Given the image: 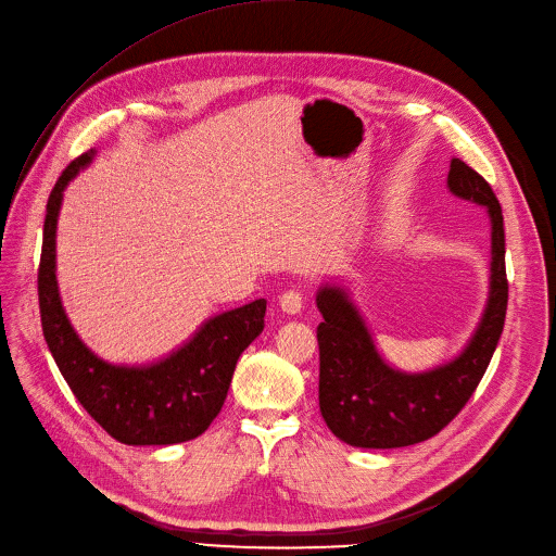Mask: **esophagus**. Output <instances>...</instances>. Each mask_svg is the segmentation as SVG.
I'll list each match as a JSON object with an SVG mask.
<instances>
[{
    "label": "esophagus",
    "instance_id": "1",
    "mask_svg": "<svg viewBox=\"0 0 556 556\" xmlns=\"http://www.w3.org/2000/svg\"><path fill=\"white\" fill-rule=\"evenodd\" d=\"M279 308H281L286 315H298V313H302V308H304L302 294L294 292V290L283 292L281 298H279Z\"/></svg>",
    "mask_w": 556,
    "mask_h": 556
}]
</instances>
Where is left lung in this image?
<instances>
[{"label": "left lung", "instance_id": "1", "mask_svg": "<svg viewBox=\"0 0 556 556\" xmlns=\"http://www.w3.org/2000/svg\"><path fill=\"white\" fill-rule=\"evenodd\" d=\"M447 188L485 207L492 224L488 304L454 359L420 374L400 371L380 355L346 286L328 281L317 290L315 302L324 317L317 326L319 412L328 429L351 447L395 450L435 435L467 404L501 340L507 311L501 203L490 182L460 159H452Z\"/></svg>", "mask_w": 556, "mask_h": 556}]
</instances>
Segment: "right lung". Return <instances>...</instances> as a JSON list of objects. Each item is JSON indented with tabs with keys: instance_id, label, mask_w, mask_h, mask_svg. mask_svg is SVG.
<instances>
[{
	"instance_id": "add662e5",
	"label": "right lung",
	"mask_w": 556,
	"mask_h": 556,
	"mask_svg": "<svg viewBox=\"0 0 556 556\" xmlns=\"http://www.w3.org/2000/svg\"><path fill=\"white\" fill-rule=\"evenodd\" d=\"M96 156L73 161L47 203L37 294L49 351L87 414L125 445H176L194 440L226 402L239 355L264 330L266 300L226 311L201 324L194 336L150 364H111L98 357L71 326L55 275V232L66 185Z\"/></svg>"
}]
</instances>
